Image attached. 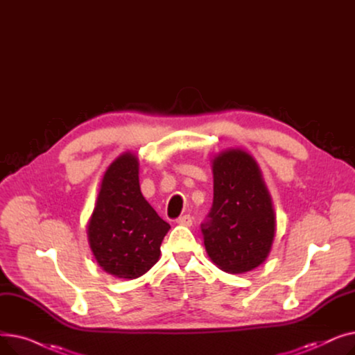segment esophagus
I'll return each mask as SVG.
<instances>
[{"mask_svg":"<svg viewBox=\"0 0 355 355\" xmlns=\"http://www.w3.org/2000/svg\"><path fill=\"white\" fill-rule=\"evenodd\" d=\"M177 225L180 226H185V227H190L193 225V217L190 214H185L180 218H177Z\"/></svg>","mask_w":355,"mask_h":355,"instance_id":"1","label":"esophagus"}]
</instances>
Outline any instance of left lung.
<instances>
[{
    "mask_svg": "<svg viewBox=\"0 0 355 355\" xmlns=\"http://www.w3.org/2000/svg\"><path fill=\"white\" fill-rule=\"evenodd\" d=\"M213 207L202 225L211 262L229 273H246L268 259L276 234V214L257 161L241 148L211 158Z\"/></svg>",
    "mask_w": 355,
    "mask_h": 355,
    "instance_id": "left-lung-1",
    "label": "left lung"
}]
</instances>
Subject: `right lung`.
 I'll list each match as a JSON object with an SVG mask.
<instances>
[{"instance_id":"obj_1","label":"right lung","mask_w":355,"mask_h":355,"mask_svg":"<svg viewBox=\"0 0 355 355\" xmlns=\"http://www.w3.org/2000/svg\"><path fill=\"white\" fill-rule=\"evenodd\" d=\"M170 229L141 193L138 155L122 153L103 173L86 225L98 265L112 276L132 281L158 262Z\"/></svg>"}]
</instances>
